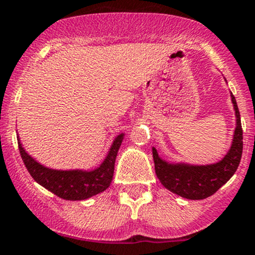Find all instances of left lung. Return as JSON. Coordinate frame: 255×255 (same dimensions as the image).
Returning <instances> with one entry per match:
<instances>
[{"instance_id":"8db88e82","label":"left lung","mask_w":255,"mask_h":255,"mask_svg":"<svg viewBox=\"0 0 255 255\" xmlns=\"http://www.w3.org/2000/svg\"><path fill=\"white\" fill-rule=\"evenodd\" d=\"M231 99L236 114L234 140L227 154L219 162L210 165L171 163L162 160L157 154L156 149L152 148L155 172L166 189L186 199H205L218 192L234 176L242 157L243 130L240 111L232 93Z\"/></svg>"}]
</instances>
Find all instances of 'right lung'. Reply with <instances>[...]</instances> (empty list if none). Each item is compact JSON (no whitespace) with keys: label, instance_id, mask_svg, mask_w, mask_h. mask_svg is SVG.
I'll list each match as a JSON object with an SVG mask.
<instances>
[{"label":"right lung","instance_id":"right-lung-1","mask_svg":"<svg viewBox=\"0 0 255 255\" xmlns=\"http://www.w3.org/2000/svg\"><path fill=\"white\" fill-rule=\"evenodd\" d=\"M125 134L115 138L103 163L92 171L53 170L41 165L30 156L18 141L21 160L31 177L47 191L66 200H85L104 192L111 184L117 152Z\"/></svg>","mask_w":255,"mask_h":255}]
</instances>
